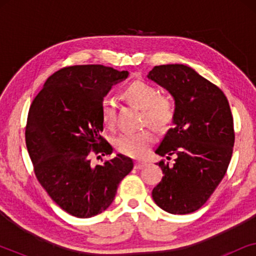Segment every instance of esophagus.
<instances>
[{"label": "esophagus", "instance_id": "34e87169", "mask_svg": "<svg viewBox=\"0 0 256 256\" xmlns=\"http://www.w3.org/2000/svg\"><path fill=\"white\" fill-rule=\"evenodd\" d=\"M146 166L144 162H140V160H136L135 162V169H143Z\"/></svg>", "mask_w": 256, "mask_h": 256}]
</instances>
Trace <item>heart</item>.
Returning a JSON list of instances; mask_svg holds the SVG:
<instances>
[{
    "label": "heart",
    "instance_id": "obj_1",
    "mask_svg": "<svg viewBox=\"0 0 256 256\" xmlns=\"http://www.w3.org/2000/svg\"><path fill=\"white\" fill-rule=\"evenodd\" d=\"M129 102L143 110V122L156 129H166L174 118V104L168 96H160V90L150 84L136 80L124 90ZM101 116L106 127L115 122V102L112 98H104L101 104ZM155 136L148 129L138 132H122L115 138L114 144L124 155L141 158L149 152Z\"/></svg>",
    "mask_w": 256,
    "mask_h": 256
}]
</instances>
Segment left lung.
<instances>
[{
	"label": "left lung",
	"instance_id": "1",
	"mask_svg": "<svg viewBox=\"0 0 256 256\" xmlns=\"http://www.w3.org/2000/svg\"><path fill=\"white\" fill-rule=\"evenodd\" d=\"M148 79L174 100L172 127L156 154L164 176L152 199L171 214H186L205 204L225 176L234 146L233 116L222 90L183 64L155 66Z\"/></svg>",
	"mask_w": 256,
	"mask_h": 256
}]
</instances>
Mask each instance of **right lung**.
I'll return each mask as SVG.
<instances>
[{"mask_svg": "<svg viewBox=\"0 0 256 256\" xmlns=\"http://www.w3.org/2000/svg\"><path fill=\"white\" fill-rule=\"evenodd\" d=\"M128 71L102 65H76L48 76L31 104L26 130L34 174L56 204L76 218H90L113 202L132 160L118 154L93 166L90 152L110 155L101 136V104Z\"/></svg>", "mask_w": 256, "mask_h": 256, "instance_id": "1", "label": "right lung"}]
</instances>
